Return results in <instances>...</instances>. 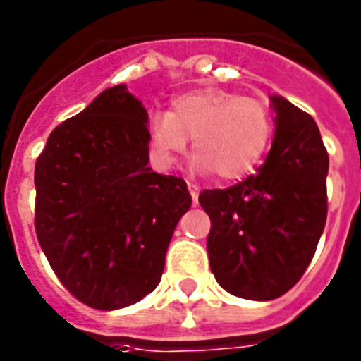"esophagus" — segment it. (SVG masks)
<instances>
[{"instance_id":"obj_1","label":"esophagus","mask_w":361,"mask_h":361,"mask_svg":"<svg viewBox=\"0 0 361 361\" xmlns=\"http://www.w3.org/2000/svg\"><path fill=\"white\" fill-rule=\"evenodd\" d=\"M187 187H189V192H191V197H192V204H197L198 200V185H195V183H187Z\"/></svg>"}]
</instances>
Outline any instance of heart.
<instances>
[{
	"label": "heart",
	"instance_id": "1",
	"mask_svg": "<svg viewBox=\"0 0 361 361\" xmlns=\"http://www.w3.org/2000/svg\"><path fill=\"white\" fill-rule=\"evenodd\" d=\"M274 120L262 101L221 87H197L172 101L147 125V144L157 166L170 169L192 138V157L200 172L221 181L240 180L262 159Z\"/></svg>",
	"mask_w": 361,
	"mask_h": 361
}]
</instances>
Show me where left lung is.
<instances>
[{"instance_id": "1", "label": "left lung", "mask_w": 361, "mask_h": 361, "mask_svg": "<svg viewBox=\"0 0 361 361\" xmlns=\"http://www.w3.org/2000/svg\"><path fill=\"white\" fill-rule=\"evenodd\" d=\"M275 136L257 174L226 189H204L209 266L226 292L274 300L302 279L328 215V152L319 127L283 97H271Z\"/></svg>"}]
</instances>
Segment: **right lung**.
<instances>
[{
    "label": "right lung",
    "mask_w": 361,
    "mask_h": 361,
    "mask_svg": "<svg viewBox=\"0 0 361 361\" xmlns=\"http://www.w3.org/2000/svg\"><path fill=\"white\" fill-rule=\"evenodd\" d=\"M147 114L123 84L59 123L35 163V232L61 285L112 311L159 285L191 195L152 172Z\"/></svg>",
    "instance_id": "right-lung-1"
}]
</instances>
